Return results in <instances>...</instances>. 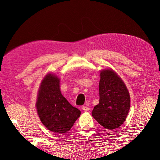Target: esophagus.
<instances>
[{"label":"esophagus","mask_w":160,"mask_h":160,"mask_svg":"<svg viewBox=\"0 0 160 160\" xmlns=\"http://www.w3.org/2000/svg\"><path fill=\"white\" fill-rule=\"evenodd\" d=\"M82 109L84 111H89V108L87 107V106H82Z\"/></svg>","instance_id":"1"}]
</instances>
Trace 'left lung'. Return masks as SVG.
Wrapping results in <instances>:
<instances>
[{
  "instance_id": "1",
  "label": "left lung",
  "mask_w": 160,
  "mask_h": 160,
  "mask_svg": "<svg viewBox=\"0 0 160 160\" xmlns=\"http://www.w3.org/2000/svg\"><path fill=\"white\" fill-rule=\"evenodd\" d=\"M99 104L94 107L92 116L109 130L124 123L130 109V96L124 82L111 69L102 71L99 83Z\"/></svg>"
}]
</instances>
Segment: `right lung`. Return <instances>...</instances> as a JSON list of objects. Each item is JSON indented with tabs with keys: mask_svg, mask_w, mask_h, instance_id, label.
<instances>
[{
	"mask_svg": "<svg viewBox=\"0 0 160 160\" xmlns=\"http://www.w3.org/2000/svg\"><path fill=\"white\" fill-rule=\"evenodd\" d=\"M36 108L42 123L57 133L69 131L80 115V111L71 106L61 93L60 80L51 73L40 85Z\"/></svg>",
	"mask_w": 160,
	"mask_h": 160,
	"instance_id": "1",
	"label": "right lung"
}]
</instances>
